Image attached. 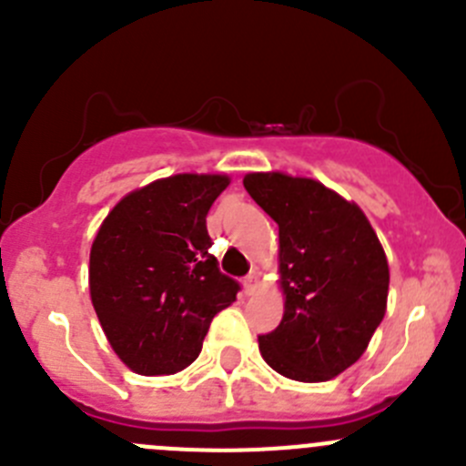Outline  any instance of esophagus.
<instances>
[{"instance_id":"1","label":"esophagus","mask_w":466,"mask_h":466,"mask_svg":"<svg viewBox=\"0 0 466 466\" xmlns=\"http://www.w3.org/2000/svg\"><path fill=\"white\" fill-rule=\"evenodd\" d=\"M257 289H259V275H248L246 279H243V290H246V295H255Z\"/></svg>"}]
</instances>
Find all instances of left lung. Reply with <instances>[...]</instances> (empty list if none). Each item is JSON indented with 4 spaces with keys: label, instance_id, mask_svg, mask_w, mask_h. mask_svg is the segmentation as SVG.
Segmentation results:
<instances>
[{
    "label": "left lung",
    "instance_id": "left-lung-1",
    "mask_svg": "<svg viewBox=\"0 0 466 466\" xmlns=\"http://www.w3.org/2000/svg\"><path fill=\"white\" fill-rule=\"evenodd\" d=\"M243 187L279 225L284 318L259 336L281 377L329 380L363 356L385 316L390 270L370 220L311 177L248 173Z\"/></svg>",
    "mask_w": 466,
    "mask_h": 466
}]
</instances>
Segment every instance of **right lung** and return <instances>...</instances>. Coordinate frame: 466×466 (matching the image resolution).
<instances>
[{
	"label": "right lung",
	"instance_id": "1",
	"mask_svg": "<svg viewBox=\"0 0 466 466\" xmlns=\"http://www.w3.org/2000/svg\"><path fill=\"white\" fill-rule=\"evenodd\" d=\"M228 176L164 177L115 205L89 252V295L112 350L144 377L198 359L214 316L237 299L207 234Z\"/></svg>",
	"mask_w": 466,
	"mask_h": 466
}]
</instances>
